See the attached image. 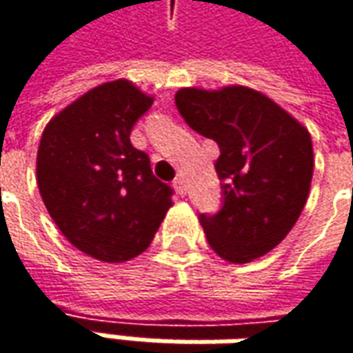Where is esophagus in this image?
Instances as JSON below:
<instances>
[{
  "label": "esophagus",
  "mask_w": 353,
  "mask_h": 353,
  "mask_svg": "<svg viewBox=\"0 0 353 353\" xmlns=\"http://www.w3.org/2000/svg\"><path fill=\"white\" fill-rule=\"evenodd\" d=\"M174 188H176V191L179 193V195H185V179L179 176L174 179Z\"/></svg>",
  "instance_id": "obj_1"
}]
</instances>
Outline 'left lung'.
Returning <instances> with one entry per match:
<instances>
[{
	"mask_svg": "<svg viewBox=\"0 0 353 353\" xmlns=\"http://www.w3.org/2000/svg\"><path fill=\"white\" fill-rule=\"evenodd\" d=\"M176 105L189 127L221 150L214 170L223 207L199 214L211 248L232 263L268 254L295 226L309 197L314 170L309 130L244 85L214 92L183 88Z\"/></svg>",
	"mask_w": 353,
	"mask_h": 353,
	"instance_id": "left-lung-1",
	"label": "left lung"
}]
</instances>
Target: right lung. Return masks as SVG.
I'll return each mask as SVG.
<instances>
[{"label": "right lung", "mask_w": 353, "mask_h": 353, "mask_svg": "<svg viewBox=\"0 0 353 353\" xmlns=\"http://www.w3.org/2000/svg\"><path fill=\"white\" fill-rule=\"evenodd\" d=\"M154 97L128 79L107 81L50 119L37 154L44 207L72 246L121 263L150 246L174 189L152 174L130 130Z\"/></svg>", "instance_id": "right-lung-1"}]
</instances>
